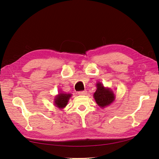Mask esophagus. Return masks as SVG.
<instances>
[{
	"label": "esophagus",
	"mask_w": 159,
	"mask_h": 159,
	"mask_svg": "<svg viewBox=\"0 0 159 159\" xmlns=\"http://www.w3.org/2000/svg\"><path fill=\"white\" fill-rule=\"evenodd\" d=\"M78 94L80 95H85L87 94V91H79L78 92Z\"/></svg>",
	"instance_id": "1"
}]
</instances>
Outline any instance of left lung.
<instances>
[{
    "mask_svg": "<svg viewBox=\"0 0 159 159\" xmlns=\"http://www.w3.org/2000/svg\"><path fill=\"white\" fill-rule=\"evenodd\" d=\"M96 86L97 89L93 94V97L100 107L104 108L114 102L115 97L111 89L105 88L102 83H97Z\"/></svg>",
    "mask_w": 159,
    "mask_h": 159,
    "instance_id": "obj_1",
    "label": "left lung"
}]
</instances>
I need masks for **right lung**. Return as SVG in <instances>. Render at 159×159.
Here are the masks:
<instances>
[{"label":"right lung","mask_w":159,"mask_h":159,"mask_svg":"<svg viewBox=\"0 0 159 159\" xmlns=\"http://www.w3.org/2000/svg\"><path fill=\"white\" fill-rule=\"evenodd\" d=\"M71 94L60 93L55 98L54 104L59 109L64 108L68 103V101L71 98Z\"/></svg>","instance_id":"obj_1"}]
</instances>
